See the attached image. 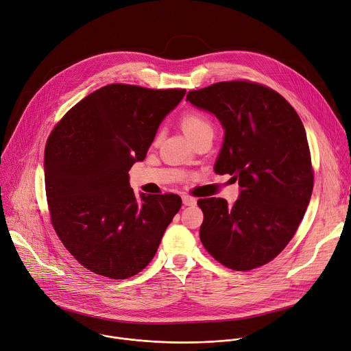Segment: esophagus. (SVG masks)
Returning a JSON list of instances; mask_svg holds the SVG:
<instances>
[{"mask_svg":"<svg viewBox=\"0 0 351 351\" xmlns=\"http://www.w3.org/2000/svg\"><path fill=\"white\" fill-rule=\"evenodd\" d=\"M182 202H183V204L184 206H195V203H197V199L194 198V197H191V195H182Z\"/></svg>","mask_w":351,"mask_h":351,"instance_id":"esophagus-1","label":"esophagus"}]
</instances>
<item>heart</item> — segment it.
Returning a JSON list of instances; mask_svg holds the SVG:
<instances>
[{
    "label": "heart",
    "instance_id": "heart-1",
    "mask_svg": "<svg viewBox=\"0 0 351 351\" xmlns=\"http://www.w3.org/2000/svg\"><path fill=\"white\" fill-rule=\"evenodd\" d=\"M180 126L183 132L194 141L198 136H202L204 133H214V126L211 119L204 115L203 112L198 111H189L184 112L180 117ZM158 140V136L156 137Z\"/></svg>",
    "mask_w": 351,
    "mask_h": 351
}]
</instances>
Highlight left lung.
<instances>
[{
	"label": "left lung",
	"instance_id": "obj_1",
	"mask_svg": "<svg viewBox=\"0 0 351 351\" xmlns=\"http://www.w3.org/2000/svg\"><path fill=\"white\" fill-rule=\"evenodd\" d=\"M186 101L213 112L225 129L218 175L239 180L232 207L199 198V239L222 265L250 271L272 261L294 236L310 203L314 169L302 119L275 90L250 80L191 90Z\"/></svg>",
	"mask_w": 351,
	"mask_h": 351
}]
</instances>
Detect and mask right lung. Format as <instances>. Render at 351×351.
<instances>
[{
	"label": "right lung",
	"mask_w": 351,
	"mask_h": 351,
	"mask_svg": "<svg viewBox=\"0 0 351 351\" xmlns=\"http://www.w3.org/2000/svg\"><path fill=\"white\" fill-rule=\"evenodd\" d=\"M186 90L114 83L72 107L49 134L44 179L51 223L88 271L128 279L154 258L182 207L178 194H140L129 169L145 158L162 119Z\"/></svg>",
	"instance_id": "add662e5"
}]
</instances>
